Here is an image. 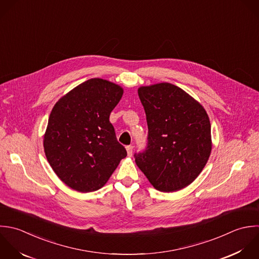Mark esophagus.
I'll use <instances>...</instances> for the list:
<instances>
[{
    "mask_svg": "<svg viewBox=\"0 0 259 259\" xmlns=\"http://www.w3.org/2000/svg\"><path fill=\"white\" fill-rule=\"evenodd\" d=\"M126 150H127L128 156H132V153H133V146H132V145L126 146Z\"/></svg>",
    "mask_w": 259,
    "mask_h": 259,
    "instance_id": "esophagus-1",
    "label": "esophagus"
}]
</instances>
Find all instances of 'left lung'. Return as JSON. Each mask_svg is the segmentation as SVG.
Returning a JSON list of instances; mask_svg holds the SVG:
<instances>
[{
  "label": "left lung",
  "instance_id": "1",
  "mask_svg": "<svg viewBox=\"0 0 259 259\" xmlns=\"http://www.w3.org/2000/svg\"><path fill=\"white\" fill-rule=\"evenodd\" d=\"M144 107L148 142L135 162L160 192L191 185L212 151L211 124L204 107L181 88L159 82L138 89Z\"/></svg>",
  "mask_w": 259,
  "mask_h": 259
}]
</instances>
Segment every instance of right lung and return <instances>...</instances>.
<instances>
[{"mask_svg":"<svg viewBox=\"0 0 259 259\" xmlns=\"http://www.w3.org/2000/svg\"><path fill=\"white\" fill-rule=\"evenodd\" d=\"M123 93L121 85L96 77L54 105L43 147L53 171L70 189L79 193L100 190L127 156L109 120Z\"/></svg>","mask_w":259,"mask_h":259,"instance_id":"1","label":"right lung"}]
</instances>
